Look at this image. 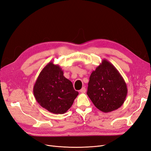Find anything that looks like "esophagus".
Wrapping results in <instances>:
<instances>
[{
    "instance_id": "1",
    "label": "esophagus",
    "mask_w": 151,
    "mask_h": 151,
    "mask_svg": "<svg viewBox=\"0 0 151 151\" xmlns=\"http://www.w3.org/2000/svg\"><path fill=\"white\" fill-rule=\"evenodd\" d=\"M86 91V88H84V87H83V88L80 90V93H85Z\"/></svg>"
}]
</instances>
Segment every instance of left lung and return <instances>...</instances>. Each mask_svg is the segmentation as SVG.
Masks as SVG:
<instances>
[{
	"label": "left lung",
	"mask_w": 151,
	"mask_h": 151,
	"mask_svg": "<svg viewBox=\"0 0 151 151\" xmlns=\"http://www.w3.org/2000/svg\"><path fill=\"white\" fill-rule=\"evenodd\" d=\"M127 92V86L123 77L106 59H103L91 73L87 94L100 111L108 113L121 107Z\"/></svg>",
	"instance_id": "left-lung-1"
}]
</instances>
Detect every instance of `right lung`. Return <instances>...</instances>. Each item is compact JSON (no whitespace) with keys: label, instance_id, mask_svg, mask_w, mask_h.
<instances>
[{"label":"right lung","instance_id":"right-lung-1","mask_svg":"<svg viewBox=\"0 0 151 151\" xmlns=\"http://www.w3.org/2000/svg\"><path fill=\"white\" fill-rule=\"evenodd\" d=\"M33 94L41 106L54 114H63L72 106L79 93L63 76L62 68L50 62L40 73Z\"/></svg>","mask_w":151,"mask_h":151}]
</instances>
